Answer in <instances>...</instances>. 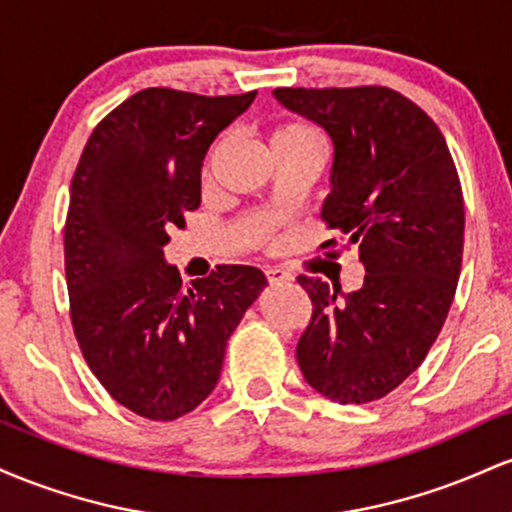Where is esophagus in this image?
I'll list each match as a JSON object with an SVG mask.
<instances>
[{
	"label": "esophagus",
	"mask_w": 512,
	"mask_h": 512,
	"mask_svg": "<svg viewBox=\"0 0 512 512\" xmlns=\"http://www.w3.org/2000/svg\"><path fill=\"white\" fill-rule=\"evenodd\" d=\"M264 274H267V281L272 286L286 284V281L293 279V276L289 272H284V269H281V267H267V269H264Z\"/></svg>",
	"instance_id": "1"
}]
</instances>
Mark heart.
I'll list each match as a JSON object with an SVG mask.
<instances>
[{"label": "heart", "mask_w": 512, "mask_h": 512, "mask_svg": "<svg viewBox=\"0 0 512 512\" xmlns=\"http://www.w3.org/2000/svg\"><path fill=\"white\" fill-rule=\"evenodd\" d=\"M269 142H272V149H284V146H310V149H320L317 132L310 125H303V122H286V125H279L272 132V137H269ZM216 149H219V146H216ZM214 151H211V156H214ZM207 173H209V163H207Z\"/></svg>", "instance_id": "b5f03b06"}]
</instances>
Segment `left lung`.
<instances>
[{"mask_svg": "<svg viewBox=\"0 0 512 512\" xmlns=\"http://www.w3.org/2000/svg\"><path fill=\"white\" fill-rule=\"evenodd\" d=\"M274 98L332 139L322 219L358 245L366 269L351 293L298 276L313 301L298 366L332 402H373L421 366L448 317L464 245L460 178L436 122L392 88H274Z\"/></svg>", "mask_w": 512, "mask_h": 512, "instance_id": "8db88e82", "label": "left lung"}]
</instances>
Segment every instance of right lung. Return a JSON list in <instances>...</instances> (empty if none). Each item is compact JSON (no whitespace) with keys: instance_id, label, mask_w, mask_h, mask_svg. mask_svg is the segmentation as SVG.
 <instances>
[{"instance_id":"1","label":"right lung","mask_w":512,"mask_h":512,"mask_svg":"<svg viewBox=\"0 0 512 512\" xmlns=\"http://www.w3.org/2000/svg\"><path fill=\"white\" fill-rule=\"evenodd\" d=\"M146 88L93 129L69 190L64 269L88 368L151 421L192 411L219 383L226 342L267 276L221 264L182 286L168 233L202 202L211 142L255 101Z\"/></svg>"}]
</instances>
